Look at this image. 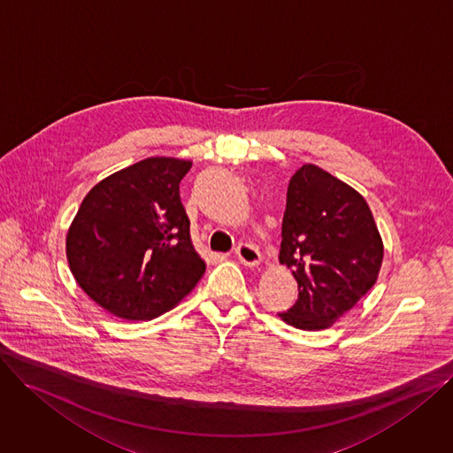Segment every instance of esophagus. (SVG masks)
Here are the masks:
<instances>
[{
    "label": "esophagus",
    "instance_id": "1",
    "mask_svg": "<svg viewBox=\"0 0 453 453\" xmlns=\"http://www.w3.org/2000/svg\"><path fill=\"white\" fill-rule=\"evenodd\" d=\"M235 256H237L239 263L244 265V266H248V268L257 266V265L261 263V259H263V257H261V252H259V248L254 246V244H250V242H241V244L235 248Z\"/></svg>",
    "mask_w": 453,
    "mask_h": 453
}]
</instances>
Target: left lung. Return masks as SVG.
I'll list each match as a JSON object with an SVG mask.
<instances>
[{"instance_id": "1", "label": "left lung", "mask_w": 453, "mask_h": 453, "mask_svg": "<svg viewBox=\"0 0 453 453\" xmlns=\"http://www.w3.org/2000/svg\"><path fill=\"white\" fill-rule=\"evenodd\" d=\"M279 261L298 284L279 317L306 331L333 326L374 286L383 261L364 196L313 164L300 167L288 185Z\"/></svg>"}]
</instances>
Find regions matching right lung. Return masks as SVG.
I'll use <instances>...</instances> for the list:
<instances>
[{
    "label": "right lung",
    "instance_id": "obj_1",
    "mask_svg": "<svg viewBox=\"0 0 453 453\" xmlns=\"http://www.w3.org/2000/svg\"><path fill=\"white\" fill-rule=\"evenodd\" d=\"M188 160L145 158L96 183L66 235L77 284L126 320L173 310L205 273L180 199Z\"/></svg>",
    "mask_w": 453,
    "mask_h": 453
}]
</instances>
